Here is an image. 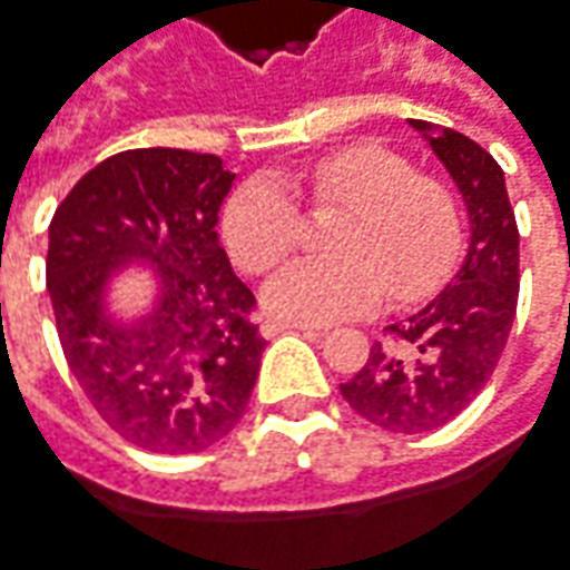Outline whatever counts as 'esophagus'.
<instances>
[{"instance_id":"1","label":"esophagus","mask_w":570,"mask_h":570,"mask_svg":"<svg viewBox=\"0 0 570 570\" xmlns=\"http://www.w3.org/2000/svg\"><path fill=\"white\" fill-rule=\"evenodd\" d=\"M277 333H308V336H321L324 330L314 324H298V321H265L262 324V336H277Z\"/></svg>"}]
</instances>
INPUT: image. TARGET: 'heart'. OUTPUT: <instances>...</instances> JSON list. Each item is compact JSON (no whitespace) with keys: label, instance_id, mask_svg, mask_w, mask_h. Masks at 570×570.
Returning a JSON list of instances; mask_svg holds the SVG:
<instances>
[{"label":"heart","instance_id":"heart-1","mask_svg":"<svg viewBox=\"0 0 570 570\" xmlns=\"http://www.w3.org/2000/svg\"><path fill=\"white\" fill-rule=\"evenodd\" d=\"M314 203H342L330 258H296L265 284V308L298 324H333L376 308L389 289L397 302L432 293L463 246L453 194L413 175L404 157L354 145L302 175ZM298 206L272 178H249L222 213V234L246 272H268L296 246Z\"/></svg>","mask_w":570,"mask_h":570}]
</instances>
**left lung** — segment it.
I'll list each match as a JSON object with an SVG mask.
<instances>
[{
    "label": "left lung",
    "instance_id": "left-lung-1",
    "mask_svg": "<svg viewBox=\"0 0 570 570\" xmlns=\"http://www.w3.org/2000/svg\"><path fill=\"white\" fill-rule=\"evenodd\" d=\"M444 163L469 216L463 265L425 308L392 324L397 345L376 342L342 397L367 423L397 435L435 432L488 385L519 305V228L507 178L472 138L410 119Z\"/></svg>",
    "mask_w": 570,
    "mask_h": 570
}]
</instances>
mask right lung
<instances>
[{
	"mask_svg": "<svg viewBox=\"0 0 570 570\" xmlns=\"http://www.w3.org/2000/svg\"><path fill=\"white\" fill-rule=\"evenodd\" d=\"M234 185L216 154L138 147L79 178L49 225V281L67 364L117 435L197 453L246 413L265 340L256 296L218 244ZM147 271L151 305L122 318L109 293Z\"/></svg>",
	"mask_w": 570,
	"mask_h": 570,
	"instance_id": "add662e5",
	"label": "right lung"
}]
</instances>
